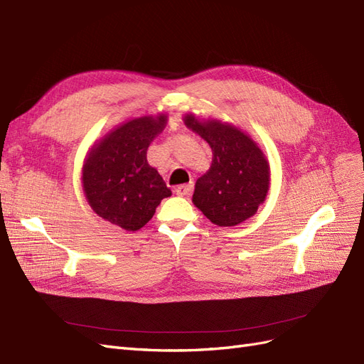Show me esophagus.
<instances>
[{"instance_id": "esophagus-1", "label": "esophagus", "mask_w": 364, "mask_h": 364, "mask_svg": "<svg viewBox=\"0 0 364 364\" xmlns=\"http://www.w3.org/2000/svg\"><path fill=\"white\" fill-rule=\"evenodd\" d=\"M193 191V184L189 183V184H181L178 187H175V193L180 195V196H187L191 195Z\"/></svg>"}]
</instances>
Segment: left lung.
Listing matches in <instances>:
<instances>
[{
	"label": "left lung",
	"mask_w": 364,
	"mask_h": 364,
	"mask_svg": "<svg viewBox=\"0 0 364 364\" xmlns=\"http://www.w3.org/2000/svg\"><path fill=\"white\" fill-rule=\"evenodd\" d=\"M186 127L213 151L210 169L196 180L192 203L218 227H234L252 218L264 203L271 166L260 145L239 127L186 113Z\"/></svg>",
	"instance_id": "left-lung-1"
}]
</instances>
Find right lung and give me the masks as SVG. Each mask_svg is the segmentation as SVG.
Returning a JSON list of instances; mask_svg holds the SVG:
<instances>
[{"mask_svg": "<svg viewBox=\"0 0 364 364\" xmlns=\"http://www.w3.org/2000/svg\"><path fill=\"white\" fill-rule=\"evenodd\" d=\"M168 124L166 113L132 118L89 148L81 184L90 208L112 225L137 231L154 216L163 198L172 195L146 151Z\"/></svg>", "mask_w": 364, "mask_h": 364, "instance_id": "right-lung-1", "label": "right lung"}]
</instances>
